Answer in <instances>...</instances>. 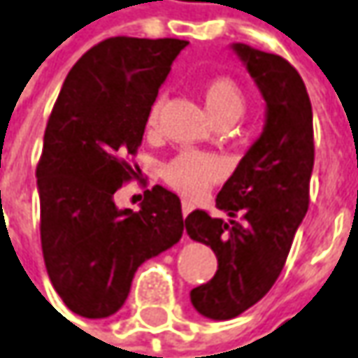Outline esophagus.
<instances>
[{
	"instance_id": "esophagus-1",
	"label": "esophagus",
	"mask_w": 358,
	"mask_h": 358,
	"mask_svg": "<svg viewBox=\"0 0 358 358\" xmlns=\"http://www.w3.org/2000/svg\"><path fill=\"white\" fill-rule=\"evenodd\" d=\"M181 209H183V215L187 217L189 213L193 211V203H191V201H183V203H181Z\"/></svg>"
}]
</instances>
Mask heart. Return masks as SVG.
<instances>
[{
    "instance_id": "1",
    "label": "heart",
    "mask_w": 358,
    "mask_h": 358,
    "mask_svg": "<svg viewBox=\"0 0 358 358\" xmlns=\"http://www.w3.org/2000/svg\"><path fill=\"white\" fill-rule=\"evenodd\" d=\"M203 100H206L207 113L215 122L236 120L245 106V99L238 82L225 76L207 82L203 88ZM161 104L163 100H155V104L149 110L147 124L151 129L159 122ZM222 175H224L222 163L215 157L203 155V152H181L163 167L165 181L185 197H201L215 181L222 179Z\"/></svg>"
}]
</instances>
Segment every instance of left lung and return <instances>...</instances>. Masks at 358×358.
I'll return each mask as SVG.
<instances>
[{
	"label": "left lung",
	"instance_id": "8db88e82",
	"mask_svg": "<svg viewBox=\"0 0 358 358\" xmlns=\"http://www.w3.org/2000/svg\"><path fill=\"white\" fill-rule=\"evenodd\" d=\"M231 50L266 100V120L217 193L215 206L229 222L201 209L185 220L189 238L217 256L215 276L191 290L195 310L211 320L240 316L274 286L308 211L314 167L313 106L294 66L248 44Z\"/></svg>",
	"mask_w": 358,
	"mask_h": 358
}]
</instances>
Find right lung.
I'll list each match as a JSON object with an SVG mask.
<instances>
[{
    "instance_id": "right-lung-1",
    "label": "right lung",
    "mask_w": 358,
    "mask_h": 358,
    "mask_svg": "<svg viewBox=\"0 0 358 358\" xmlns=\"http://www.w3.org/2000/svg\"><path fill=\"white\" fill-rule=\"evenodd\" d=\"M185 40L108 38L72 66L54 104L36 169L45 270L64 304L106 318L124 304L138 266L183 236L179 197L161 185L138 211L115 206L141 169L152 102Z\"/></svg>"
}]
</instances>
